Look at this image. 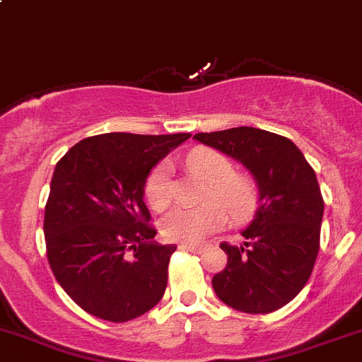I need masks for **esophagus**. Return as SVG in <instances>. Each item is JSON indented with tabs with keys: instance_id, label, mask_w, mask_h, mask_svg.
<instances>
[{
	"instance_id": "esophagus-1",
	"label": "esophagus",
	"mask_w": 362,
	"mask_h": 362,
	"mask_svg": "<svg viewBox=\"0 0 362 362\" xmlns=\"http://www.w3.org/2000/svg\"><path fill=\"white\" fill-rule=\"evenodd\" d=\"M179 249L188 250V252L194 254H201L202 250L206 249V245H197V243H179Z\"/></svg>"
}]
</instances>
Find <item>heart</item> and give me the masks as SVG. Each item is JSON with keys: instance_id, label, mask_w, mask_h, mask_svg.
Listing matches in <instances>:
<instances>
[{"instance_id": "1", "label": "heart", "mask_w": 362, "mask_h": 362, "mask_svg": "<svg viewBox=\"0 0 362 362\" xmlns=\"http://www.w3.org/2000/svg\"><path fill=\"white\" fill-rule=\"evenodd\" d=\"M187 167L208 181L206 199L197 208H174L161 218V233L167 240L201 243L222 229L227 213L235 220L254 215L259 202V190L250 175L235 172V165L213 149H195L187 156ZM146 199L154 211H163L172 201L170 174L167 163H158L146 179Z\"/></svg>"}]
</instances>
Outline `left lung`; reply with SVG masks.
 Segmentation results:
<instances>
[{"label":"left lung","mask_w":362,"mask_h":362,"mask_svg":"<svg viewBox=\"0 0 362 362\" xmlns=\"http://www.w3.org/2000/svg\"><path fill=\"white\" fill-rule=\"evenodd\" d=\"M199 142L242 161L259 190L243 245L220 243L227 264L213 277L216 297L236 311L267 315L293 300L320 249L323 197L316 174L290 139L257 127L197 133Z\"/></svg>","instance_id":"obj_1"}]
</instances>
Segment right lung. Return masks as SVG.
Returning <instances> with one entry per match:
<instances>
[{
    "label": "right lung",
    "instance_id": "right-lung-1",
    "mask_svg": "<svg viewBox=\"0 0 362 362\" xmlns=\"http://www.w3.org/2000/svg\"><path fill=\"white\" fill-rule=\"evenodd\" d=\"M188 139L105 133L76 144L54 167L44 213L47 261L88 315L127 322L163 297L175 245L154 242L144 188L151 168Z\"/></svg>",
    "mask_w": 362,
    "mask_h": 362
}]
</instances>
